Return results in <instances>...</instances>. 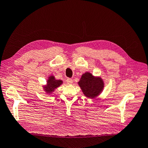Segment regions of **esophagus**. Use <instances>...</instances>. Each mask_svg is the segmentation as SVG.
I'll list each match as a JSON object with an SVG mask.
<instances>
[{
	"instance_id": "obj_1",
	"label": "esophagus",
	"mask_w": 148,
	"mask_h": 148,
	"mask_svg": "<svg viewBox=\"0 0 148 148\" xmlns=\"http://www.w3.org/2000/svg\"><path fill=\"white\" fill-rule=\"evenodd\" d=\"M66 82H67V84H72V83H73V80L72 79H71V78H67V79H66Z\"/></svg>"
}]
</instances>
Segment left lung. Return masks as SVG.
I'll list each match as a JSON object with an SVG mask.
<instances>
[{"label":"left lung","instance_id":"8db88e82","mask_svg":"<svg viewBox=\"0 0 148 148\" xmlns=\"http://www.w3.org/2000/svg\"><path fill=\"white\" fill-rule=\"evenodd\" d=\"M79 85L84 95L88 98L97 97L103 88V82L101 79L96 78L88 73L82 75Z\"/></svg>","mask_w":148,"mask_h":148}]
</instances>
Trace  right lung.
Instances as JSON below:
<instances>
[{"instance_id":"right-lung-1","label":"right lung","mask_w":148,"mask_h":148,"mask_svg":"<svg viewBox=\"0 0 148 148\" xmlns=\"http://www.w3.org/2000/svg\"><path fill=\"white\" fill-rule=\"evenodd\" d=\"M62 83V81L55 79L53 76H51L49 79L47 81V86L45 88L46 91L49 92L53 91L55 89L59 86Z\"/></svg>"}]
</instances>
